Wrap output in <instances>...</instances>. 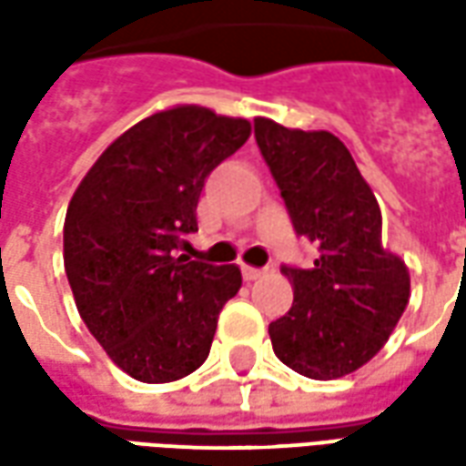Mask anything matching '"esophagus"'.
<instances>
[{
	"label": "esophagus",
	"instance_id": "1",
	"mask_svg": "<svg viewBox=\"0 0 466 466\" xmlns=\"http://www.w3.org/2000/svg\"><path fill=\"white\" fill-rule=\"evenodd\" d=\"M242 274H244V279H247V282H254V279H259V277H262L264 269H257V267H247V264H244Z\"/></svg>",
	"mask_w": 466,
	"mask_h": 466
}]
</instances>
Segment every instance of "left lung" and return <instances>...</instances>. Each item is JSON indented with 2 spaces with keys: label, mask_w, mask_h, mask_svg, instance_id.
Returning <instances> with one entry per match:
<instances>
[{
  "label": "left lung",
  "mask_w": 466,
  "mask_h": 466,
  "mask_svg": "<svg viewBox=\"0 0 466 466\" xmlns=\"http://www.w3.org/2000/svg\"><path fill=\"white\" fill-rule=\"evenodd\" d=\"M254 137L294 232L319 247L312 269L282 267L294 302L269 324L274 354L309 380H337L387 344L410 302V269L384 249L380 204L332 132L257 116Z\"/></svg>",
  "instance_id": "8db88e82"
}]
</instances>
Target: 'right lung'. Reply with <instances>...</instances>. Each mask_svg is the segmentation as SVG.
I'll list each match as a JSON object with an SVG mask.
<instances>
[{"instance_id":"1","label":"right lung","mask_w":466,"mask_h":466,"mask_svg":"<svg viewBox=\"0 0 466 466\" xmlns=\"http://www.w3.org/2000/svg\"><path fill=\"white\" fill-rule=\"evenodd\" d=\"M252 134L242 116L179 105L106 147L69 202L65 269L76 309L109 360L147 384L182 380L209 357L239 267L187 254L204 179Z\"/></svg>"}]
</instances>
